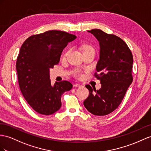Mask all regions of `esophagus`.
Segmentation results:
<instances>
[{"mask_svg":"<svg viewBox=\"0 0 151 151\" xmlns=\"http://www.w3.org/2000/svg\"><path fill=\"white\" fill-rule=\"evenodd\" d=\"M82 86H83L82 85H81L80 83H75L74 85V87H82Z\"/></svg>","mask_w":151,"mask_h":151,"instance_id":"esophagus-1","label":"esophagus"}]
</instances>
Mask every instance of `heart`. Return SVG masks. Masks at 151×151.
Masks as SVG:
<instances>
[{"instance_id":"1","label":"heart","mask_w":151,"mask_h":151,"mask_svg":"<svg viewBox=\"0 0 151 151\" xmlns=\"http://www.w3.org/2000/svg\"><path fill=\"white\" fill-rule=\"evenodd\" d=\"M91 49H93V48H92V46H91L90 45H86V46H85L84 47H83V52H86V51H87V50H91ZM68 53V52L65 53L64 56H66ZM75 75H76V76L77 77V78H82V77H83L82 73V71H80V70H76V71H75Z\"/></svg>"}]
</instances>
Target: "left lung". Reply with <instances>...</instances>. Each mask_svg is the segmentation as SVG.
<instances>
[{
	"label": "left lung",
	"instance_id": "obj_1",
	"mask_svg": "<svg viewBox=\"0 0 151 151\" xmlns=\"http://www.w3.org/2000/svg\"><path fill=\"white\" fill-rule=\"evenodd\" d=\"M88 32L99 42V60L94 76L100 80L101 87L96 90L86 85L89 95L83 105L92 114L106 115L117 109L133 82V55L128 46L119 37L99 29Z\"/></svg>",
	"mask_w": 151,
	"mask_h": 151
}]
</instances>
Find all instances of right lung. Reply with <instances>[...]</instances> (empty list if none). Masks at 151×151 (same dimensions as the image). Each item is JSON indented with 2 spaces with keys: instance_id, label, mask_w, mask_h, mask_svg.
Listing matches in <instances>:
<instances>
[{
  "instance_id": "obj_1",
  "label": "right lung",
  "mask_w": 151,
  "mask_h": 151,
  "mask_svg": "<svg viewBox=\"0 0 151 151\" xmlns=\"http://www.w3.org/2000/svg\"><path fill=\"white\" fill-rule=\"evenodd\" d=\"M76 36L52 30L28 37L22 44L16 63L22 94L32 109L45 115L59 110L61 96L73 85L63 80L51 84L50 69L59 63L63 49Z\"/></svg>"
}]
</instances>
